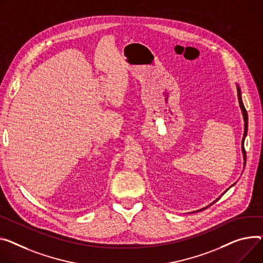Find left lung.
Masks as SVG:
<instances>
[{
    "mask_svg": "<svg viewBox=\"0 0 263 263\" xmlns=\"http://www.w3.org/2000/svg\"><path fill=\"white\" fill-rule=\"evenodd\" d=\"M237 92H238V99H239V103H240V108L242 110L243 119H244V134H243V138H242V153H243V159H244V165H246L247 155H246V149H244V139H246V136H247V133H248V112H247L246 107H244L243 101H242L241 90H240L239 85H237Z\"/></svg>",
    "mask_w": 263,
    "mask_h": 263,
    "instance_id": "obj_1",
    "label": "left lung"
}]
</instances>
